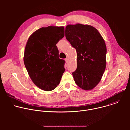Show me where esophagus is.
<instances>
[{
  "mask_svg": "<svg viewBox=\"0 0 130 130\" xmlns=\"http://www.w3.org/2000/svg\"><path fill=\"white\" fill-rule=\"evenodd\" d=\"M65 60V61H66V63H68V58H66Z\"/></svg>",
  "mask_w": 130,
  "mask_h": 130,
  "instance_id": "obj_1",
  "label": "esophagus"
}]
</instances>
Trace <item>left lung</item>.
<instances>
[{"label": "left lung", "mask_w": 130, "mask_h": 130, "mask_svg": "<svg viewBox=\"0 0 130 130\" xmlns=\"http://www.w3.org/2000/svg\"><path fill=\"white\" fill-rule=\"evenodd\" d=\"M65 36L77 53V67L72 72L76 84L84 90L94 88L106 67V47L98 31L89 25H68Z\"/></svg>", "instance_id": "8db88e82"}]
</instances>
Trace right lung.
Wrapping results in <instances>:
<instances>
[{"mask_svg": "<svg viewBox=\"0 0 130 130\" xmlns=\"http://www.w3.org/2000/svg\"><path fill=\"white\" fill-rule=\"evenodd\" d=\"M64 36V27H42L35 31L27 43L25 67L33 83L44 90L56 88L65 71V61L59 58L56 46Z\"/></svg>", "mask_w": 130, "mask_h": 130, "instance_id": "obj_1", "label": "right lung"}]
</instances>
